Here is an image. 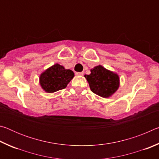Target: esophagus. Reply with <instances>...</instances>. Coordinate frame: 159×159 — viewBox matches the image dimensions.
I'll return each instance as SVG.
<instances>
[{
  "instance_id": "34e87169",
  "label": "esophagus",
  "mask_w": 159,
  "mask_h": 159,
  "mask_svg": "<svg viewBox=\"0 0 159 159\" xmlns=\"http://www.w3.org/2000/svg\"><path fill=\"white\" fill-rule=\"evenodd\" d=\"M76 76H83V72H76Z\"/></svg>"
}]
</instances>
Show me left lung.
Instances as JSON below:
<instances>
[{"label": "left lung", "instance_id": "left-lung-1", "mask_svg": "<svg viewBox=\"0 0 159 159\" xmlns=\"http://www.w3.org/2000/svg\"><path fill=\"white\" fill-rule=\"evenodd\" d=\"M92 92L104 98L111 97L120 86L118 74L98 65L90 69V74L85 75Z\"/></svg>", "mask_w": 159, "mask_h": 159}]
</instances>
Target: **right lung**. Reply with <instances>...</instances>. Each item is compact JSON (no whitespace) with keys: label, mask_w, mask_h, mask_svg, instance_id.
Here are the masks:
<instances>
[{"label":"right lung","mask_w":159,"mask_h":159,"mask_svg":"<svg viewBox=\"0 0 159 159\" xmlns=\"http://www.w3.org/2000/svg\"><path fill=\"white\" fill-rule=\"evenodd\" d=\"M74 77V73L71 70L57 63L42 72L39 83L45 92L53 93L65 88Z\"/></svg>","instance_id":"1"}]
</instances>
